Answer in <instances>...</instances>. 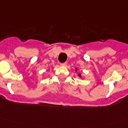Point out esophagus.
<instances>
[{
	"label": "esophagus",
	"mask_w": 128,
	"mask_h": 128,
	"mask_svg": "<svg viewBox=\"0 0 128 128\" xmlns=\"http://www.w3.org/2000/svg\"><path fill=\"white\" fill-rule=\"evenodd\" d=\"M60 65H61V66H66V62H65V63H60Z\"/></svg>",
	"instance_id": "34e87169"
}]
</instances>
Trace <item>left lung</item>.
Returning <instances> with one entry per match:
<instances>
[{"label":"left lung","instance_id":"1","mask_svg":"<svg viewBox=\"0 0 128 128\" xmlns=\"http://www.w3.org/2000/svg\"><path fill=\"white\" fill-rule=\"evenodd\" d=\"M78 75H79V76H80V74H78Z\"/></svg>","mask_w":128,"mask_h":128}]
</instances>
